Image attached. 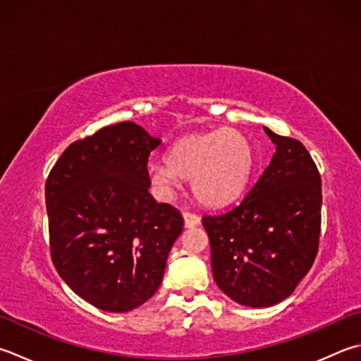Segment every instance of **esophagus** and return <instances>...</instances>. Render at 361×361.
I'll return each mask as SVG.
<instances>
[{
  "label": "esophagus",
  "mask_w": 361,
  "mask_h": 361,
  "mask_svg": "<svg viewBox=\"0 0 361 361\" xmlns=\"http://www.w3.org/2000/svg\"><path fill=\"white\" fill-rule=\"evenodd\" d=\"M183 217H185V225L188 228L197 227V225L200 224V216H197L194 213H189V211H186V213L183 214Z\"/></svg>",
  "instance_id": "obj_1"
}]
</instances>
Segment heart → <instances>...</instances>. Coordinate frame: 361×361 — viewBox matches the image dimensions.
<instances>
[{
    "mask_svg": "<svg viewBox=\"0 0 361 361\" xmlns=\"http://www.w3.org/2000/svg\"><path fill=\"white\" fill-rule=\"evenodd\" d=\"M253 147L236 130L190 134L178 140L167 161L153 162L148 175L162 194H171L181 178H192V192L204 207H222L243 192L253 171Z\"/></svg>",
    "mask_w": 361,
    "mask_h": 361,
    "instance_id": "b5f03b06",
    "label": "heart"
}]
</instances>
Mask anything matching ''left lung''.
<instances>
[{
  "mask_svg": "<svg viewBox=\"0 0 361 361\" xmlns=\"http://www.w3.org/2000/svg\"><path fill=\"white\" fill-rule=\"evenodd\" d=\"M275 153L249 194L227 213L204 216L221 291L252 308L285 300L312 269L321 235V175L298 139L264 128Z\"/></svg>",
  "mask_w": 361,
  "mask_h": 361,
  "instance_id": "8db88e82",
  "label": "left lung"
}]
</instances>
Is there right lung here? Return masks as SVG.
I'll use <instances>...</instances> for the list:
<instances>
[{"label": "right lung", "instance_id": "1", "mask_svg": "<svg viewBox=\"0 0 361 361\" xmlns=\"http://www.w3.org/2000/svg\"><path fill=\"white\" fill-rule=\"evenodd\" d=\"M159 145L133 122L104 126L70 144L45 183L56 271L104 312H130L158 291L185 225L148 192L147 162Z\"/></svg>", "mask_w": 361, "mask_h": 361}]
</instances>
